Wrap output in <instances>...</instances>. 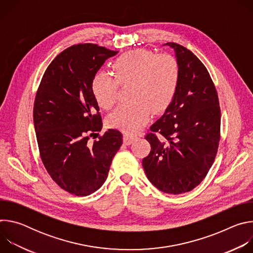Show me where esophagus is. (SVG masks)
<instances>
[{
    "label": "esophagus",
    "mask_w": 253,
    "mask_h": 253,
    "mask_svg": "<svg viewBox=\"0 0 253 253\" xmlns=\"http://www.w3.org/2000/svg\"><path fill=\"white\" fill-rule=\"evenodd\" d=\"M134 140H135V137L130 135V134H126L125 133L123 135V142H124V144H126V145H130L131 143H133Z\"/></svg>",
    "instance_id": "obj_1"
}]
</instances>
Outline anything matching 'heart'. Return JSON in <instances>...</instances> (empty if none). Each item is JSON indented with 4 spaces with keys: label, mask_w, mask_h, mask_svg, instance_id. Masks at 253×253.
<instances>
[{
    "label": "heart",
    "mask_w": 253,
    "mask_h": 253,
    "mask_svg": "<svg viewBox=\"0 0 253 253\" xmlns=\"http://www.w3.org/2000/svg\"><path fill=\"white\" fill-rule=\"evenodd\" d=\"M115 78L105 72L97 73L91 84L100 107L109 110L115 105L119 84L130 87L133 101L122 105L108 117V124L126 133H136L145 125L151 112H164L177 93L180 68L175 57L135 49L119 56L112 64Z\"/></svg>",
    "instance_id": "obj_1"
}]
</instances>
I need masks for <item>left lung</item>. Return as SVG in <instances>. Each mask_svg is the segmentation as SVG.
I'll return each mask as SVG.
<instances>
[{"mask_svg":"<svg viewBox=\"0 0 253 253\" xmlns=\"http://www.w3.org/2000/svg\"><path fill=\"white\" fill-rule=\"evenodd\" d=\"M171 47L180 68L177 93L145 139L151 151L142 160L149 181L168 194L191 191L205 178L220 140V107L207 69L188 49ZM159 132V139L155 135Z\"/></svg>","mask_w":253,"mask_h":253,"instance_id":"obj_1","label":"left lung"}]
</instances>
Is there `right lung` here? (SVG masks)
Here are the masks:
<instances>
[{"instance_id": "obj_1", "label": "right lung", "mask_w": 253, "mask_h": 253, "mask_svg": "<svg viewBox=\"0 0 253 253\" xmlns=\"http://www.w3.org/2000/svg\"><path fill=\"white\" fill-rule=\"evenodd\" d=\"M118 52L96 44H78L48 66L34 103V126L42 162L65 191L87 196L106 181L122 134L108 129L98 140L102 118L92 80L107 59Z\"/></svg>"}]
</instances>
